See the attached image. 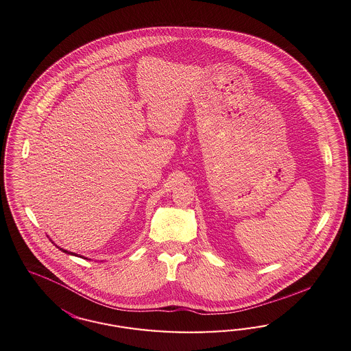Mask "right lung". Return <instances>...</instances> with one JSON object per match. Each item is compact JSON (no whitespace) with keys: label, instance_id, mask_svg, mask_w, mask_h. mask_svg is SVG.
I'll return each instance as SVG.
<instances>
[{"label":"right lung","instance_id":"add662e5","mask_svg":"<svg viewBox=\"0 0 351 351\" xmlns=\"http://www.w3.org/2000/svg\"><path fill=\"white\" fill-rule=\"evenodd\" d=\"M60 250H61V251H62V252L69 253V254H74V256H77V254H75V253L68 252V251H65V250H62V248H60Z\"/></svg>","mask_w":351,"mask_h":351}]
</instances>
